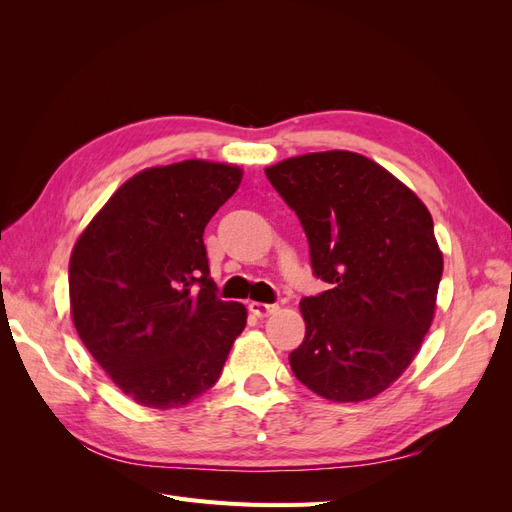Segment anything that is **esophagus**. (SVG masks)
<instances>
[{"label":"esophagus","instance_id":"obj_1","mask_svg":"<svg viewBox=\"0 0 512 512\" xmlns=\"http://www.w3.org/2000/svg\"><path fill=\"white\" fill-rule=\"evenodd\" d=\"M250 312L258 318H267L271 314L277 312V305H269V303H258V301H252L250 303Z\"/></svg>","mask_w":512,"mask_h":512}]
</instances>
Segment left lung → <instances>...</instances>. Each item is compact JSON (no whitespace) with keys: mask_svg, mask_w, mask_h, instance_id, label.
<instances>
[{"mask_svg":"<svg viewBox=\"0 0 512 512\" xmlns=\"http://www.w3.org/2000/svg\"><path fill=\"white\" fill-rule=\"evenodd\" d=\"M265 173L297 213L314 275L329 284L301 299L305 339L288 356L292 374L331 401L376 397L431 327L442 277L431 215L359 153H307Z\"/></svg>","mask_w":512,"mask_h":512,"instance_id":"left-lung-1","label":"left lung"}]
</instances>
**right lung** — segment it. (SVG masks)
I'll return each instance as SVG.
<instances>
[{
	"instance_id": "right-lung-1",
	"label": "right lung",
	"mask_w": 512,
	"mask_h": 512,
	"mask_svg": "<svg viewBox=\"0 0 512 512\" xmlns=\"http://www.w3.org/2000/svg\"><path fill=\"white\" fill-rule=\"evenodd\" d=\"M239 183L230 164L147 168L108 198L74 245L76 333L136 404L168 410L207 393L245 327V307L218 297L203 241Z\"/></svg>"
}]
</instances>
